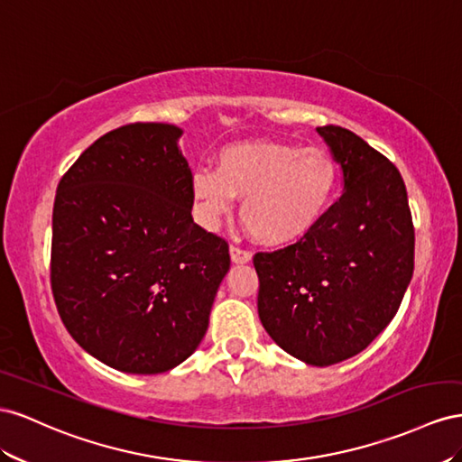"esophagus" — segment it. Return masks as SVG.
Masks as SVG:
<instances>
[{
  "label": "esophagus",
  "mask_w": 462,
  "mask_h": 462,
  "mask_svg": "<svg viewBox=\"0 0 462 462\" xmlns=\"http://www.w3.org/2000/svg\"><path fill=\"white\" fill-rule=\"evenodd\" d=\"M230 259L232 263H236V265H245V263L252 261V254L245 252V249L230 245Z\"/></svg>",
  "instance_id": "obj_1"
}]
</instances>
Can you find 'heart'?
<instances>
[{
    "mask_svg": "<svg viewBox=\"0 0 462 462\" xmlns=\"http://www.w3.org/2000/svg\"><path fill=\"white\" fill-rule=\"evenodd\" d=\"M338 168L323 149L279 141H247L222 147L213 168L195 170L191 195L205 224L213 226L242 199L247 232L269 247L304 240L331 208Z\"/></svg>",
    "mask_w": 462,
    "mask_h": 462,
    "instance_id": "b5f03b06",
    "label": "heart"
}]
</instances>
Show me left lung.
Instances as JSON below:
<instances>
[{"instance_id":"8db88e82","label":"left lung","mask_w":462,"mask_h":462,"mask_svg":"<svg viewBox=\"0 0 462 462\" xmlns=\"http://www.w3.org/2000/svg\"><path fill=\"white\" fill-rule=\"evenodd\" d=\"M342 168V195L304 240L255 254L257 311L269 337L310 365L362 352L397 313L414 271L401 172L362 137L318 127Z\"/></svg>"}]
</instances>
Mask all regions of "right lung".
Returning a JSON list of instances; mask_svg holds the SVG:
<instances>
[{
    "instance_id": "right-lung-1",
    "label": "right lung",
    "mask_w": 462,
    "mask_h": 462,
    "mask_svg": "<svg viewBox=\"0 0 462 462\" xmlns=\"http://www.w3.org/2000/svg\"><path fill=\"white\" fill-rule=\"evenodd\" d=\"M170 124L102 135L61 178L51 292L83 350L117 372L180 365L203 340L228 244L191 217V170Z\"/></svg>"
}]
</instances>
